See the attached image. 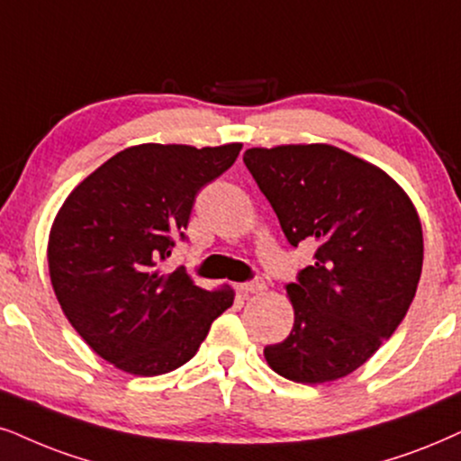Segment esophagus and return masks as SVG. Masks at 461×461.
<instances>
[{
    "instance_id": "34e87169",
    "label": "esophagus",
    "mask_w": 461,
    "mask_h": 461,
    "mask_svg": "<svg viewBox=\"0 0 461 461\" xmlns=\"http://www.w3.org/2000/svg\"><path fill=\"white\" fill-rule=\"evenodd\" d=\"M238 289L242 291V294H261V291L266 289V281L261 276H255L253 281H247V283H240L238 285Z\"/></svg>"
}]
</instances>
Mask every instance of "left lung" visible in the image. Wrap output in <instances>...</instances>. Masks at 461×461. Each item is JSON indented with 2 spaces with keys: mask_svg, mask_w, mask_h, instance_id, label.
I'll use <instances>...</instances> for the list:
<instances>
[{
  "mask_svg": "<svg viewBox=\"0 0 461 461\" xmlns=\"http://www.w3.org/2000/svg\"><path fill=\"white\" fill-rule=\"evenodd\" d=\"M242 159L291 247H317L314 264L285 287L294 330L264 348L266 361L306 385L351 375L415 298L423 266L415 206L385 172L330 144L249 149Z\"/></svg>",
  "mask_w": 461,
  "mask_h": 461,
  "instance_id": "left-lung-1",
  "label": "left lung"
}]
</instances>
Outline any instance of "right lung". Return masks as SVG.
Masks as SVG:
<instances>
[{"instance_id": "right-lung-1", "label": "right lung", "mask_w": 461, "mask_h": 461, "mask_svg": "<svg viewBox=\"0 0 461 461\" xmlns=\"http://www.w3.org/2000/svg\"><path fill=\"white\" fill-rule=\"evenodd\" d=\"M242 144H140L89 174L63 202L49 238L57 300L83 340L116 368L157 376L194 357L234 302L200 289L180 266L159 270L187 240L202 187L230 170Z\"/></svg>"}]
</instances>
